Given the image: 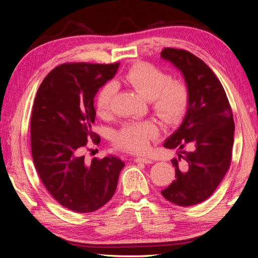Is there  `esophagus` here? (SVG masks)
<instances>
[{
  "mask_svg": "<svg viewBox=\"0 0 258 258\" xmlns=\"http://www.w3.org/2000/svg\"><path fill=\"white\" fill-rule=\"evenodd\" d=\"M135 163H143V164H151L152 160L150 158H147V157H137L134 158Z\"/></svg>",
  "mask_w": 258,
  "mask_h": 258,
  "instance_id": "esophagus-1",
  "label": "esophagus"
}]
</instances>
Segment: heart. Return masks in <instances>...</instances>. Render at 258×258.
<instances>
[{
	"mask_svg": "<svg viewBox=\"0 0 258 258\" xmlns=\"http://www.w3.org/2000/svg\"><path fill=\"white\" fill-rule=\"evenodd\" d=\"M124 85L147 99L152 112L167 126H175L183 119L190 102V91L186 83L171 78L167 73L155 64L139 61L123 75L106 84L95 98V110L101 118L112 113L115 86ZM160 126L154 119L127 123L113 133V145L117 149L130 152H145L150 143L159 137Z\"/></svg>",
	"mask_w": 258,
	"mask_h": 258,
	"instance_id": "heart-1",
	"label": "heart"
}]
</instances>
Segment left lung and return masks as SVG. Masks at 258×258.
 <instances>
[{
	"instance_id": "8db88e82",
	"label": "left lung",
	"mask_w": 258,
	"mask_h": 258,
	"mask_svg": "<svg viewBox=\"0 0 258 258\" xmlns=\"http://www.w3.org/2000/svg\"><path fill=\"white\" fill-rule=\"evenodd\" d=\"M161 58L182 72L190 91L183 123L164 143L181 150L173 159L175 180L161 191L168 202L182 207L205 202L214 194L230 168L234 134L233 113L221 82L206 63L191 52L165 47ZM189 146V152L183 151ZM182 158L183 166L178 165Z\"/></svg>"
}]
</instances>
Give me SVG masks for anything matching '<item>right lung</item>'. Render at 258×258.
I'll return each mask as SVG.
<instances>
[{"mask_svg":"<svg viewBox=\"0 0 258 258\" xmlns=\"http://www.w3.org/2000/svg\"><path fill=\"white\" fill-rule=\"evenodd\" d=\"M118 66L62 63L47 74L34 100L30 147L35 168L52 197L73 212L91 213L106 205L125 166L117 157L87 163L82 156L90 142L100 143L92 131L93 99Z\"/></svg>","mask_w":258,"mask_h":258,"instance_id":"right-lung-1","label":"right lung"}]
</instances>
